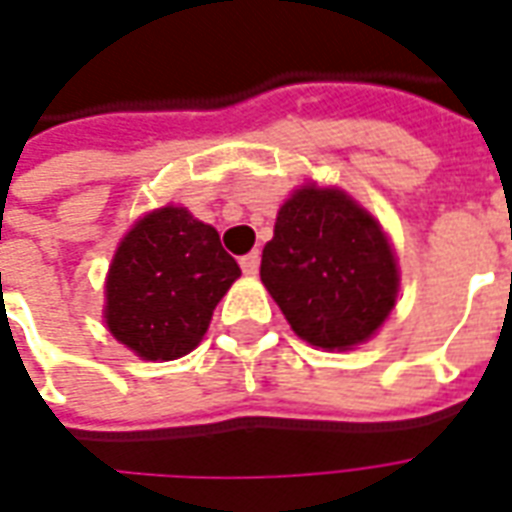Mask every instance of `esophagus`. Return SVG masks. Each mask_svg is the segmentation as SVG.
<instances>
[{
  "mask_svg": "<svg viewBox=\"0 0 512 512\" xmlns=\"http://www.w3.org/2000/svg\"><path fill=\"white\" fill-rule=\"evenodd\" d=\"M241 271H244L246 277H255L257 271H260V252H249V255L241 257Z\"/></svg>",
  "mask_w": 512,
  "mask_h": 512,
  "instance_id": "esophagus-1",
  "label": "esophagus"
}]
</instances>
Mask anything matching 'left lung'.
<instances>
[{
  "label": "left lung",
  "mask_w": 512,
  "mask_h": 512,
  "mask_svg": "<svg viewBox=\"0 0 512 512\" xmlns=\"http://www.w3.org/2000/svg\"><path fill=\"white\" fill-rule=\"evenodd\" d=\"M260 279L293 332L326 351L365 343L397 296V263L378 222L337 189L304 186L279 208Z\"/></svg>",
  "instance_id": "left-lung-1"
}]
</instances>
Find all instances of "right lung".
<instances>
[{
    "mask_svg": "<svg viewBox=\"0 0 512 512\" xmlns=\"http://www.w3.org/2000/svg\"><path fill=\"white\" fill-rule=\"evenodd\" d=\"M241 268L211 224L186 208H161L134 224L106 279V326L150 362H169L200 345Z\"/></svg>",
    "mask_w": 512,
    "mask_h": 512,
    "instance_id": "obj_1",
    "label": "right lung"
}]
</instances>
